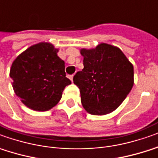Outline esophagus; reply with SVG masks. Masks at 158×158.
<instances>
[{"label": "esophagus", "mask_w": 158, "mask_h": 158, "mask_svg": "<svg viewBox=\"0 0 158 158\" xmlns=\"http://www.w3.org/2000/svg\"><path fill=\"white\" fill-rule=\"evenodd\" d=\"M73 77H74L73 75H69V78L70 79V81H73Z\"/></svg>", "instance_id": "1"}]
</instances>
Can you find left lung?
<instances>
[{
    "label": "left lung",
    "instance_id": "1",
    "mask_svg": "<svg viewBox=\"0 0 158 158\" xmlns=\"http://www.w3.org/2000/svg\"><path fill=\"white\" fill-rule=\"evenodd\" d=\"M84 68L74 76L83 108L93 115H105L117 109L134 83L133 65L117 46L101 43L81 49Z\"/></svg>",
    "mask_w": 158,
    "mask_h": 158
}]
</instances>
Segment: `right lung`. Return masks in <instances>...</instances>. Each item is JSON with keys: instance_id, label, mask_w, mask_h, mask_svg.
I'll use <instances>...</instances> for the list:
<instances>
[{"instance_id": "1", "label": "right lung", "mask_w": 158, "mask_h": 158, "mask_svg": "<svg viewBox=\"0 0 158 158\" xmlns=\"http://www.w3.org/2000/svg\"><path fill=\"white\" fill-rule=\"evenodd\" d=\"M58 51L49 42H40L21 52L12 64L9 76L14 91L32 110H50L71 83L66 77L64 62L57 56Z\"/></svg>"}]
</instances>
